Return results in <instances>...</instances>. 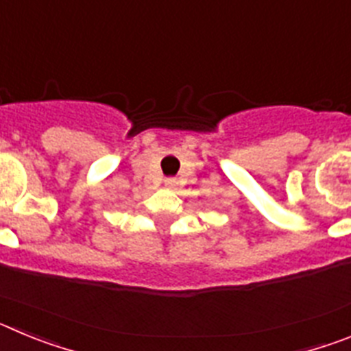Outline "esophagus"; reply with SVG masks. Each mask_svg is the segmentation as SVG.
Segmentation results:
<instances>
[{"mask_svg": "<svg viewBox=\"0 0 351 351\" xmlns=\"http://www.w3.org/2000/svg\"><path fill=\"white\" fill-rule=\"evenodd\" d=\"M165 186L167 188H170V190H173V188L178 186V181H176L173 178H169V179H165Z\"/></svg>", "mask_w": 351, "mask_h": 351, "instance_id": "esophagus-1", "label": "esophagus"}]
</instances>
